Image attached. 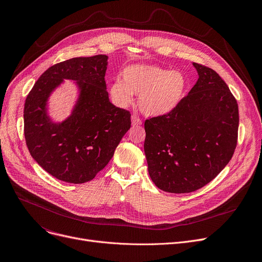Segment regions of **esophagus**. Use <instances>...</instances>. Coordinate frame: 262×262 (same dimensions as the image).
I'll return each instance as SVG.
<instances>
[{"label": "esophagus", "instance_id": "obj_1", "mask_svg": "<svg viewBox=\"0 0 262 262\" xmlns=\"http://www.w3.org/2000/svg\"><path fill=\"white\" fill-rule=\"evenodd\" d=\"M132 124H133L134 126H140V125L142 124V120H141L136 114H134V115L132 116Z\"/></svg>", "mask_w": 262, "mask_h": 262}]
</instances>
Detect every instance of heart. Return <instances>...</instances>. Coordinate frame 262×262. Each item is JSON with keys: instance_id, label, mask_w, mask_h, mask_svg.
<instances>
[{"instance_id": "heart-1", "label": "heart", "mask_w": 262, "mask_h": 262, "mask_svg": "<svg viewBox=\"0 0 262 262\" xmlns=\"http://www.w3.org/2000/svg\"><path fill=\"white\" fill-rule=\"evenodd\" d=\"M186 89V79L180 71L133 65L122 71V80L111 85L110 93L114 102L125 107L139 94V106L144 114L163 116L171 113L181 102Z\"/></svg>"}]
</instances>
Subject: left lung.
<instances>
[{
    "instance_id": "obj_1",
    "label": "left lung",
    "mask_w": 262,
    "mask_h": 262,
    "mask_svg": "<svg viewBox=\"0 0 262 262\" xmlns=\"http://www.w3.org/2000/svg\"><path fill=\"white\" fill-rule=\"evenodd\" d=\"M199 79L171 113L149 118L144 151L151 180L174 194L197 191L231 160L238 130V105L211 68L193 63Z\"/></svg>"
}]
</instances>
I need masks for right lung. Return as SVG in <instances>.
I'll return each mask as SVG.
<instances>
[{
  "label": "right lung",
  "mask_w": 262,
  "mask_h": 262,
  "mask_svg": "<svg viewBox=\"0 0 262 262\" xmlns=\"http://www.w3.org/2000/svg\"><path fill=\"white\" fill-rule=\"evenodd\" d=\"M106 65L105 55L57 63L41 74L26 98L24 133L30 155L59 180H92L130 128L129 112L110 102ZM64 78L77 81L80 96L72 115L54 124L46 114V101Z\"/></svg>",
  "instance_id": "obj_1"
}]
</instances>
